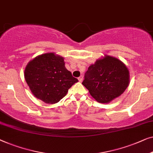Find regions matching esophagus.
I'll return each mask as SVG.
<instances>
[{
  "instance_id": "esophagus-1",
  "label": "esophagus",
  "mask_w": 153,
  "mask_h": 153,
  "mask_svg": "<svg viewBox=\"0 0 153 153\" xmlns=\"http://www.w3.org/2000/svg\"><path fill=\"white\" fill-rule=\"evenodd\" d=\"M78 80H79V82H82V80H83V76H81L80 77H78Z\"/></svg>"
}]
</instances>
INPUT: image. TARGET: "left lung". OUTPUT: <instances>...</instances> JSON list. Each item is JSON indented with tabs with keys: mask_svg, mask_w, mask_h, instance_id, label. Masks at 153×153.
Instances as JSON below:
<instances>
[{
	"mask_svg": "<svg viewBox=\"0 0 153 153\" xmlns=\"http://www.w3.org/2000/svg\"><path fill=\"white\" fill-rule=\"evenodd\" d=\"M130 84V72L123 62L105 55L88 68L82 85L100 103H109L126 91Z\"/></svg>",
	"mask_w": 153,
	"mask_h": 153,
	"instance_id": "1",
	"label": "left lung"
}]
</instances>
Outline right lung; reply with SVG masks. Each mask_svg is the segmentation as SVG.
<instances>
[{"label": "right lung", "instance_id": "add662e5", "mask_svg": "<svg viewBox=\"0 0 153 153\" xmlns=\"http://www.w3.org/2000/svg\"><path fill=\"white\" fill-rule=\"evenodd\" d=\"M24 77L34 97L48 104L58 102L78 82L65 67L64 59L55 53L36 56L27 63Z\"/></svg>", "mask_w": 153, "mask_h": 153}]
</instances>
